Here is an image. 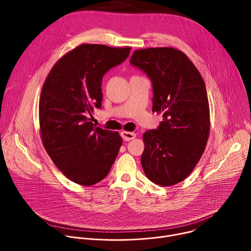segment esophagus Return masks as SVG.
I'll return each instance as SVG.
<instances>
[{"label":"esophagus","instance_id":"obj_1","mask_svg":"<svg viewBox=\"0 0 251 251\" xmlns=\"http://www.w3.org/2000/svg\"><path fill=\"white\" fill-rule=\"evenodd\" d=\"M121 136L123 138V140L125 141H130L133 140L136 137V134L133 132H127V131H122L121 132Z\"/></svg>","mask_w":251,"mask_h":251}]
</instances>
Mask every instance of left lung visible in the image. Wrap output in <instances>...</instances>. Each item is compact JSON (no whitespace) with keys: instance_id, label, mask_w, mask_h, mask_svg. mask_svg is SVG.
<instances>
[{"instance_id":"obj_1","label":"left lung","mask_w":251,"mask_h":251,"mask_svg":"<svg viewBox=\"0 0 251 251\" xmlns=\"http://www.w3.org/2000/svg\"><path fill=\"white\" fill-rule=\"evenodd\" d=\"M130 63L151 79L152 111L163 114L160 126L143 135V170L153 183L174 186L193 172L205 149L210 122L204 81L188 56L174 48L137 50Z\"/></svg>"}]
</instances>
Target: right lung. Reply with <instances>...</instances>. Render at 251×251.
<instances>
[{"label": "right lung", "instance_id": "right-lung-1", "mask_svg": "<svg viewBox=\"0 0 251 251\" xmlns=\"http://www.w3.org/2000/svg\"><path fill=\"white\" fill-rule=\"evenodd\" d=\"M130 50L80 45L57 60L45 80L39 107L43 144L60 172L78 185L103 180L122 145L118 132L96 127L89 116L101 107L103 75Z\"/></svg>", "mask_w": 251, "mask_h": 251}]
</instances>
